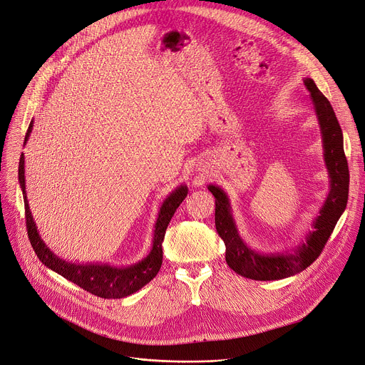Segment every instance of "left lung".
<instances>
[{
  "instance_id": "8db88e82",
  "label": "left lung",
  "mask_w": 365,
  "mask_h": 365,
  "mask_svg": "<svg viewBox=\"0 0 365 365\" xmlns=\"http://www.w3.org/2000/svg\"><path fill=\"white\" fill-rule=\"evenodd\" d=\"M323 143V158L329 175V193L304 237L292 249L263 253L250 249L240 237L227 193L215 185L208 190L215 197V227L225 245V260L239 275L255 281H275L300 274L319 257L348 202L349 170L344 151V135L334 108L312 78H304Z\"/></svg>"
}]
</instances>
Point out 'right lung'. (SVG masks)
<instances>
[{"label": "right lung", "instance_id": "obj_1", "mask_svg": "<svg viewBox=\"0 0 365 365\" xmlns=\"http://www.w3.org/2000/svg\"><path fill=\"white\" fill-rule=\"evenodd\" d=\"M33 129V120L29 125L24 138V145L29 141L30 132ZM19 182L23 192V201L26 210V225L30 245L38 255L39 260L46 268L77 284L83 289L102 298H123L141 289L148 284L160 271L163 263V240L172 217L175 215L179 205L187 196V186L180 185L169 193L163 201L158 217L154 225L153 246L150 253L140 262L130 267H113L109 263H73L56 256L42 240L39 230L29 208L26 195V178H24V154L20 155L19 161Z\"/></svg>", "mask_w": 365, "mask_h": 365}]
</instances>
